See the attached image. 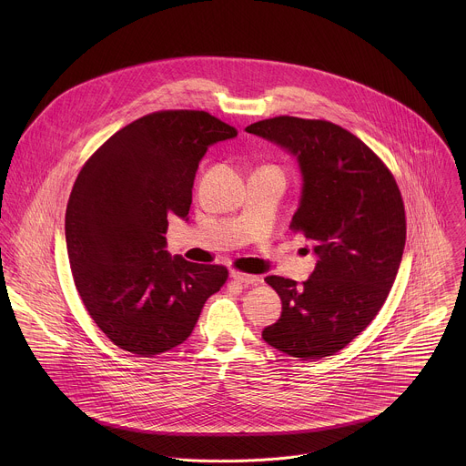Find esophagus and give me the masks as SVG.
<instances>
[{
	"mask_svg": "<svg viewBox=\"0 0 466 466\" xmlns=\"http://www.w3.org/2000/svg\"><path fill=\"white\" fill-rule=\"evenodd\" d=\"M229 276H231V279H235L238 283H244V285H257V283H260V276L244 274V272H238V270H231Z\"/></svg>",
	"mask_w": 466,
	"mask_h": 466,
	"instance_id": "1",
	"label": "esophagus"
}]
</instances>
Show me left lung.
<instances>
[{
	"label": "left lung",
	"mask_w": 466,
	"mask_h": 466,
	"mask_svg": "<svg viewBox=\"0 0 466 466\" xmlns=\"http://www.w3.org/2000/svg\"><path fill=\"white\" fill-rule=\"evenodd\" d=\"M246 131L296 157L301 196L290 229L318 258L301 287L267 276L281 316L262 337L301 360L329 357L373 321L395 283L405 246L397 181L368 145L325 120L276 116Z\"/></svg>",
	"instance_id": "8db88e82"
}]
</instances>
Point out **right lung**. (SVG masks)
I'll use <instances>...</instances> for the list:
<instances>
[{
  "mask_svg": "<svg viewBox=\"0 0 466 466\" xmlns=\"http://www.w3.org/2000/svg\"><path fill=\"white\" fill-rule=\"evenodd\" d=\"M237 131L204 111L147 115L113 134L82 167L66 208L75 287L116 346L159 355L190 337L228 278L167 251L168 217L188 220L206 150Z\"/></svg>",
  "mask_w": 466,
  "mask_h": 466,
  "instance_id": "1",
  "label": "right lung"
}]
</instances>
